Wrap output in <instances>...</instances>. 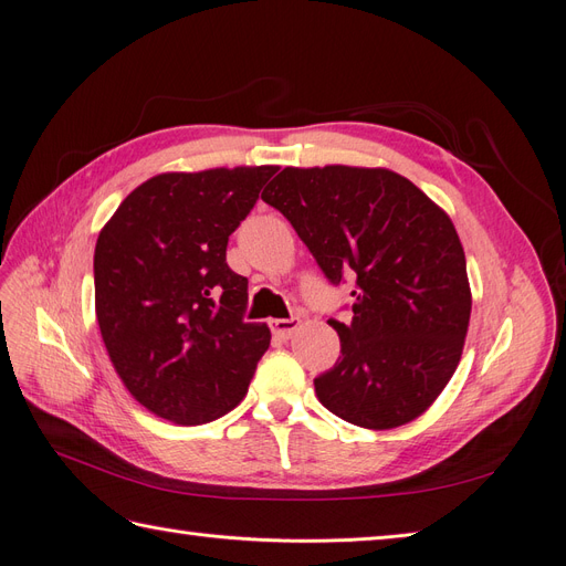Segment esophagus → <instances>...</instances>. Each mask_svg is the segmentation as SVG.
Returning a JSON list of instances; mask_svg holds the SVG:
<instances>
[{"label": "esophagus", "mask_w": 566, "mask_h": 566, "mask_svg": "<svg viewBox=\"0 0 566 566\" xmlns=\"http://www.w3.org/2000/svg\"><path fill=\"white\" fill-rule=\"evenodd\" d=\"M300 318L293 316V318H279V321H271V333L276 335L279 339H287L293 337V333L300 328Z\"/></svg>", "instance_id": "esophagus-1"}]
</instances>
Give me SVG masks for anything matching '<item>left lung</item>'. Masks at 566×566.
I'll list each match as a JSON object with an SVG mask.
<instances>
[{"label":"left lung","instance_id":"8db88e82","mask_svg":"<svg viewBox=\"0 0 566 566\" xmlns=\"http://www.w3.org/2000/svg\"><path fill=\"white\" fill-rule=\"evenodd\" d=\"M335 285L356 273L337 364L318 401L366 430L422 416L460 364L472 312L468 264L451 217L385 167H285L262 193Z\"/></svg>","mask_w":566,"mask_h":566}]
</instances>
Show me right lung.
I'll list each match as a JSON object with an SVG mask.
<instances>
[{
  "label": "right lung",
  "mask_w": 566,
  "mask_h": 566,
  "mask_svg": "<svg viewBox=\"0 0 566 566\" xmlns=\"http://www.w3.org/2000/svg\"><path fill=\"white\" fill-rule=\"evenodd\" d=\"M276 169L156 175L98 233L101 337L127 391L158 418L212 422L248 394L271 331L243 321L248 279L229 269L227 245Z\"/></svg>",
  "instance_id": "add662e5"
}]
</instances>
